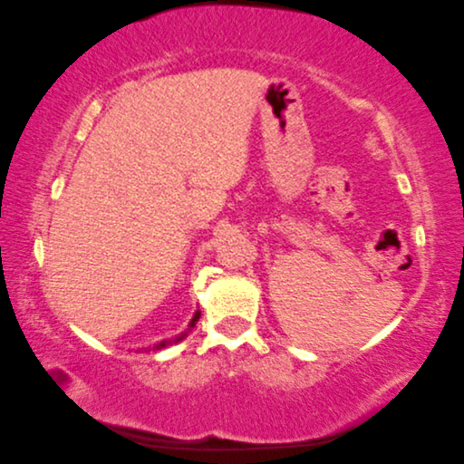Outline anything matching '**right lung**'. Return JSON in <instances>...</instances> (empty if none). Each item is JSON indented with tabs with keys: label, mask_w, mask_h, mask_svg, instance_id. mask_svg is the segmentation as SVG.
I'll use <instances>...</instances> for the list:
<instances>
[{
	"label": "right lung",
	"mask_w": 464,
	"mask_h": 464,
	"mask_svg": "<svg viewBox=\"0 0 464 464\" xmlns=\"http://www.w3.org/2000/svg\"><path fill=\"white\" fill-rule=\"evenodd\" d=\"M199 312H196V315L192 317V322H189V329L188 331H192V327H196V324H198V319H199ZM188 331H184V334H180L178 337H172V339H166V341H160V343H157V345L154 347H147L145 351H160V349H166V347H170V345H174V343H178V341H182L186 335H188Z\"/></svg>",
	"instance_id": "right-lung-1"
}]
</instances>
